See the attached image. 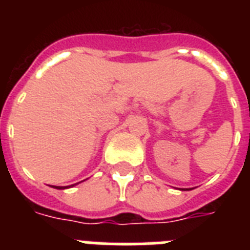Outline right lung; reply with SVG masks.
Here are the masks:
<instances>
[{"label":"right lung","instance_id":"1","mask_svg":"<svg viewBox=\"0 0 250 250\" xmlns=\"http://www.w3.org/2000/svg\"><path fill=\"white\" fill-rule=\"evenodd\" d=\"M72 186H75V184H72ZM72 186H67V187H57V186H53V188H57V189H64V188H68V187H72Z\"/></svg>","mask_w":250,"mask_h":250}]
</instances>
